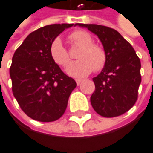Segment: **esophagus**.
I'll return each instance as SVG.
<instances>
[{
  "label": "esophagus",
  "instance_id": "1",
  "mask_svg": "<svg viewBox=\"0 0 153 153\" xmlns=\"http://www.w3.org/2000/svg\"><path fill=\"white\" fill-rule=\"evenodd\" d=\"M76 82H77V84H78V85H80V84H81V82H82V80L77 79V80H76Z\"/></svg>",
  "mask_w": 153,
  "mask_h": 153
}]
</instances>
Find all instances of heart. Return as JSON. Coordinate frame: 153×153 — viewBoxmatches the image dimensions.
Here are the masks:
<instances>
[{
	"instance_id": "1",
	"label": "heart",
	"mask_w": 153,
	"mask_h": 153,
	"mask_svg": "<svg viewBox=\"0 0 153 153\" xmlns=\"http://www.w3.org/2000/svg\"><path fill=\"white\" fill-rule=\"evenodd\" d=\"M70 40L74 45L81 47L77 54L79 60L71 63L67 69V73L70 76L76 78L85 77L93 70L99 71L105 67L106 62L105 51L101 46L94 43L89 33L82 30L74 31L71 34ZM49 55L52 60L60 67H66L71 60L68 51L59 37L55 38L50 44Z\"/></svg>"
}]
</instances>
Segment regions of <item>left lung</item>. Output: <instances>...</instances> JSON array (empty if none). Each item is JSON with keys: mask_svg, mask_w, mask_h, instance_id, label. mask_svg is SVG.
Returning <instances> with one entry per match:
<instances>
[{"mask_svg": "<svg viewBox=\"0 0 153 153\" xmlns=\"http://www.w3.org/2000/svg\"><path fill=\"white\" fill-rule=\"evenodd\" d=\"M95 34L104 46L106 62L93 78L95 91L91 96L94 111L105 117L125 114L135 105L141 82L140 60L132 46L117 30L99 25L79 24Z\"/></svg>", "mask_w": 153, "mask_h": 153, "instance_id": "1", "label": "left lung"}]
</instances>
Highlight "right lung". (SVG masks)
Wrapping results in <instances>:
<instances>
[{"label": "right lung", "mask_w": 153, "mask_h": 153, "mask_svg": "<svg viewBox=\"0 0 153 153\" xmlns=\"http://www.w3.org/2000/svg\"><path fill=\"white\" fill-rule=\"evenodd\" d=\"M72 24L49 25L29 34L13 54L10 76L13 96L32 119L56 121L65 112L76 82L49 55L50 44Z\"/></svg>", "instance_id": "add662e5"}]
</instances>
